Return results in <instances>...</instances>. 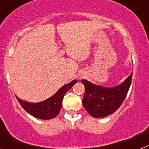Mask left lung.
I'll return each mask as SVG.
<instances>
[{
  "label": "left lung",
  "instance_id": "1",
  "mask_svg": "<svg viewBox=\"0 0 149 149\" xmlns=\"http://www.w3.org/2000/svg\"><path fill=\"white\" fill-rule=\"evenodd\" d=\"M131 79L132 73L125 81L113 87H104L81 80L85 86V94L82 101L84 108L94 118H102L113 114L125 98Z\"/></svg>",
  "mask_w": 149,
  "mask_h": 149
}]
</instances>
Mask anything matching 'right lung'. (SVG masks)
Instances as JSON below:
<instances>
[{
  "mask_svg": "<svg viewBox=\"0 0 149 149\" xmlns=\"http://www.w3.org/2000/svg\"><path fill=\"white\" fill-rule=\"evenodd\" d=\"M76 83L77 80H74L69 84H65L51 97L37 103L24 101L18 98L17 95L15 96L19 104L28 113L37 119L48 120L54 119L58 115L62 107L63 97L67 93V91L69 90Z\"/></svg>",
  "mask_w": 149,
  "mask_h": 149,
  "instance_id": "add662e5",
  "label": "right lung"
}]
</instances>
